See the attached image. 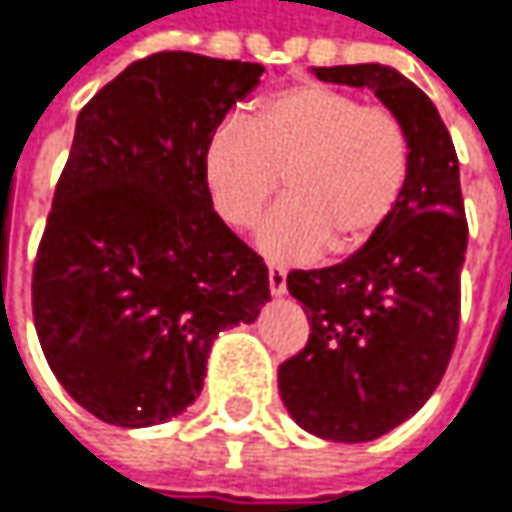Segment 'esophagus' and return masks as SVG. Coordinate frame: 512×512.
<instances>
[{
    "label": "esophagus",
    "mask_w": 512,
    "mask_h": 512,
    "mask_svg": "<svg viewBox=\"0 0 512 512\" xmlns=\"http://www.w3.org/2000/svg\"><path fill=\"white\" fill-rule=\"evenodd\" d=\"M268 282H270V294L285 296V291H288V273H285V268H279V265H270Z\"/></svg>",
    "instance_id": "1"
}]
</instances>
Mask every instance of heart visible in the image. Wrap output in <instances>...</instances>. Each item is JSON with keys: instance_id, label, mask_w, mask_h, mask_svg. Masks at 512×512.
Masks as SVG:
<instances>
[{"instance_id": "b5f03b06", "label": "heart", "mask_w": 512, "mask_h": 512, "mask_svg": "<svg viewBox=\"0 0 512 512\" xmlns=\"http://www.w3.org/2000/svg\"><path fill=\"white\" fill-rule=\"evenodd\" d=\"M406 172L400 120L322 83L273 91L250 120H224L204 152L213 207L233 230H250L285 178L288 201L259 227L273 262L314 259L328 242H369L395 210Z\"/></svg>"}]
</instances>
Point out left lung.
Listing matches in <instances>:
<instances>
[{
    "label": "left lung",
    "mask_w": 512,
    "mask_h": 512,
    "mask_svg": "<svg viewBox=\"0 0 512 512\" xmlns=\"http://www.w3.org/2000/svg\"><path fill=\"white\" fill-rule=\"evenodd\" d=\"M314 74L374 91L409 143L403 192L369 242L340 265L288 273L311 337L279 366L282 403L305 432L363 444L412 418L447 371L461 320L467 216L452 138L412 80L380 63Z\"/></svg>",
    "instance_id": "left-lung-1"
}]
</instances>
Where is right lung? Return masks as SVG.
Segmentation results:
<instances>
[{"instance_id": "right-lung-1", "label": "right lung", "mask_w": 512, "mask_h": 512, "mask_svg": "<svg viewBox=\"0 0 512 512\" xmlns=\"http://www.w3.org/2000/svg\"><path fill=\"white\" fill-rule=\"evenodd\" d=\"M265 65L161 51L77 117L34 262V325L94 418L164 423L201 395L221 331L270 299L259 253L221 221L204 152Z\"/></svg>"}]
</instances>
